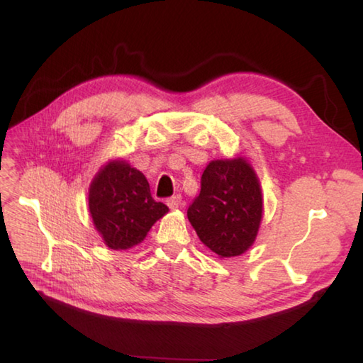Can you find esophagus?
<instances>
[{
	"label": "esophagus",
	"instance_id": "34e87169",
	"mask_svg": "<svg viewBox=\"0 0 363 363\" xmlns=\"http://www.w3.org/2000/svg\"><path fill=\"white\" fill-rule=\"evenodd\" d=\"M167 204H168L169 209H179L181 204H182V196L181 195H174V196H172V198L168 199Z\"/></svg>",
	"mask_w": 363,
	"mask_h": 363
}]
</instances>
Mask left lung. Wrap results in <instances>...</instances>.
Returning a JSON list of instances; mask_svg holds the SVG:
<instances>
[{
    "label": "left lung",
    "mask_w": 363,
    "mask_h": 363,
    "mask_svg": "<svg viewBox=\"0 0 363 363\" xmlns=\"http://www.w3.org/2000/svg\"><path fill=\"white\" fill-rule=\"evenodd\" d=\"M264 212L262 190L245 157L212 160L201 176V191L187 217L207 248L220 257H235L256 240Z\"/></svg>",
    "instance_id": "8db88e82"
}]
</instances>
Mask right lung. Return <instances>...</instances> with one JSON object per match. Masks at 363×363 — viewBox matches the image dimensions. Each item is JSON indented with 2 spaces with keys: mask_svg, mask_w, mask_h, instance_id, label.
<instances>
[{
  "mask_svg": "<svg viewBox=\"0 0 363 363\" xmlns=\"http://www.w3.org/2000/svg\"><path fill=\"white\" fill-rule=\"evenodd\" d=\"M89 211L111 250H129L143 242L168 207L154 201L142 172L125 160H111L90 184Z\"/></svg>",
  "mask_w": 363,
  "mask_h": 363,
  "instance_id": "add662e5",
  "label": "right lung"
}]
</instances>
